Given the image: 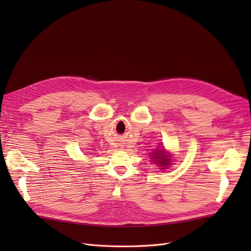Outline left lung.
<instances>
[{
  "instance_id": "obj_1",
  "label": "left lung",
  "mask_w": 251,
  "mask_h": 251,
  "mask_svg": "<svg viewBox=\"0 0 251 251\" xmlns=\"http://www.w3.org/2000/svg\"><path fill=\"white\" fill-rule=\"evenodd\" d=\"M154 159H156V162L161 164L163 166H166L168 164H170V158L169 156L164 155V150H158L155 151V154L153 156Z\"/></svg>"
}]
</instances>
